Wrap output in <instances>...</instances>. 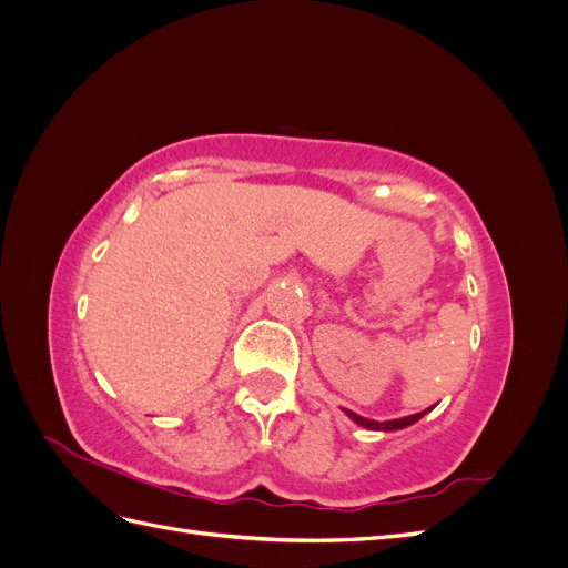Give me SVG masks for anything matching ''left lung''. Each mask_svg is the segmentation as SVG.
<instances>
[{
  "label": "left lung",
  "mask_w": 568,
  "mask_h": 568,
  "mask_svg": "<svg viewBox=\"0 0 568 568\" xmlns=\"http://www.w3.org/2000/svg\"><path fill=\"white\" fill-rule=\"evenodd\" d=\"M432 409H434V405L426 407L424 412H417V415L400 417V419H390V422H374V419L355 415V412H351V409H343V412H346V415H348L357 426L369 428V432H398V428H407V426H412L415 422H419V419L426 415V412H432Z\"/></svg>",
  "instance_id": "8db88e82"
}]
</instances>
